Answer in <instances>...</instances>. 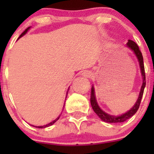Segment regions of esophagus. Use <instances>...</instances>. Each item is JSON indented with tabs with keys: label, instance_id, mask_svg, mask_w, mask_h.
Wrapping results in <instances>:
<instances>
[{
	"label": "esophagus",
	"instance_id": "34e87169",
	"mask_svg": "<svg viewBox=\"0 0 154 154\" xmlns=\"http://www.w3.org/2000/svg\"><path fill=\"white\" fill-rule=\"evenodd\" d=\"M83 75L84 76H85V77H87V78H90L91 76L92 75V73L90 71H85L83 72Z\"/></svg>",
	"mask_w": 154,
	"mask_h": 154
}]
</instances>
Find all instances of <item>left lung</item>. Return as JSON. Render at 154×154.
<instances>
[{
	"instance_id": "left-lung-1",
	"label": "left lung",
	"mask_w": 154,
	"mask_h": 154,
	"mask_svg": "<svg viewBox=\"0 0 154 154\" xmlns=\"http://www.w3.org/2000/svg\"><path fill=\"white\" fill-rule=\"evenodd\" d=\"M127 46L129 48H130L134 53L137 55V58H138V61L140 62V66L141 69V73H142L143 79V85L141 87L140 92V95H139V98L137 99L136 104L133 106V108L130 110H129L127 112L123 114V115L119 116H111L109 115V114L106 113L105 112H103L101 109L99 108V106H98L97 103H96V97H95V92H94V88L92 87V89H91V96H90V103L92 105V107L93 109L94 112L97 114V116H99L100 119H102L104 122H106V123H123L124 121L127 120L128 119H130V117H132L136 112H137L139 107H140V105L141 103V99H142L143 95V91L144 88H145V85H146V75H145V69H144V65H143V58L142 53H141L140 50L139 48L138 45L136 44L135 42L132 40H129L127 43Z\"/></svg>"
}]
</instances>
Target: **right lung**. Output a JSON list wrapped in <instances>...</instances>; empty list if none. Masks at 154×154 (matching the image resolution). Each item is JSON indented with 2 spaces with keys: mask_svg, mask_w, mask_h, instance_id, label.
Listing matches in <instances>:
<instances>
[{
  "mask_svg": "<svg viewBox=\"0 0 154 154\" xmlns=\"http://www.w3.org/2000/svg\"><path fill=\"white\" fill-rule=\"evenodd\" d=\"M29 28H27V29H25V30H24V32H23V33L21 34V35H20V37H19V38H21V36H23V35H24V34L26 33V32H27V31H28V30L29 29ZM59 117H60V116H58V117L56 119H55V120H54V121H52V122H51V123H48V124H47V125H45V126H38V128H45V127H48V126H51V125H52V124H54V123H55V122H56V121L58 120V119H59ZM36 127H37V126H36Z\"/></svg>",
  "mask_w": 154,
  "mask_h": 154,
  "instance_id": "right-lung-1",
  "label": "right lung"
}]
</instances>
